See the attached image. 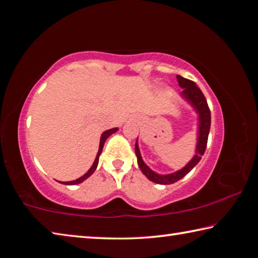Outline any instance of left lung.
Listing matches in <instances>:
<instances>
[{"mask_svg":"<svg viewBox=\"0 0 258 258\" xmlns=\"http://www.w3.org/2000/svg\"><path fill=\"white\" fill-rule=\"evenodd\" d=\"M178 85H180L183 91L181 95L184 98L187 102H189L197 113L199 115V125H198V142L197 148H196V155L194 156L189 163H187L184 167L180 171L174 172L172 174H166V175H161V174H157L156 172L151 171L145 164V161L142 160L141 154H140L138 142L135 143V155L138 157V165L142 173L149 178L150 181L158 183V184H172L175 183L178 180H181L182 177H184L187 173H189L196 165L199 163V160L202 159V156L205 154L207 147V140L209 134V128H211V110L206 101V98L203 94L202 90L196 85L195 82L186 78L182 77L180 75L176 76Z\"/></svg>","mask_w":258,"mask_h":258,"instance_id":"left-lung-1","label":"left lung"}]
</instances>
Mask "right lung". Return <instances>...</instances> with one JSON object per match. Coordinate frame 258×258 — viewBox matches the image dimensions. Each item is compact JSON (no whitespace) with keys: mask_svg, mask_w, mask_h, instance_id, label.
<instances>
[{"mask_svg":"<svg viewBox=\"0 0 258 258\" xmlns=\"http://www.w3.org/2000/svg\"><path fill=\"white\" fill-rule=\"evenodd\" d=\"M117 130H118L117 127H116V128H110V130H108V131H104V132L101 134V138H100V146H99L98 155H97V157H95V160H94V163H93V165H92V167H91V168L89 169V171H87V172L84 174V175L81 176L80 178H77V180L69 181V182H60V183H62V184H68V185L78 184V183H82L83 181H85L87 177H90L91 175H92V174L94 173L95 169H97V167H98V164H99V157H100V155H101V152H102L104 142H106V140H107L109 137H110V135H111L112 133H115Z\"/></svg>","mask_w":258,"mask_h":258,"instance_id":"obj_1","label":"right lung"}]
</instances>
